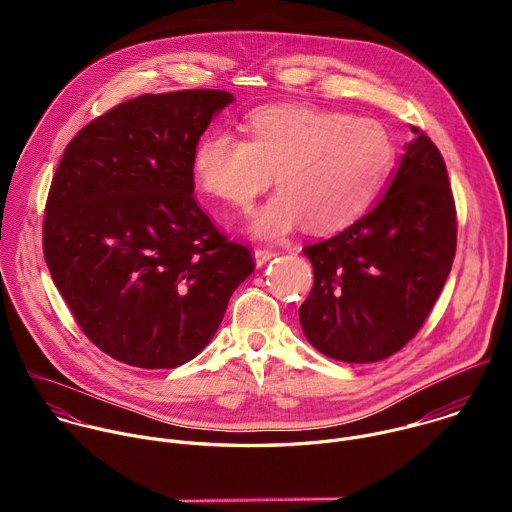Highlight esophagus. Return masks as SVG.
I'll return each instance as SVG.
<instances>
[{"label":"esophagus","mask_w":512,"mask_h":512,"mask_svg":"<svg viewBox=\"0 0 512 512\" xmlns=\"http://www.w3.org/2000/svg\"><path fill=\"white\" fill-rule=\"evenodd\" d=\"M273 257H275V251H271V249H265V247H257L255 249V263L257 265H263V263H267Z\"/></svg>","instance_id":"obj_1"}]
</instances>
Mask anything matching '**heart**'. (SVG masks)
<instances>
[{
  "label": "heart",
  "mask_w": 512,
  "mask_h": 512,
  "mask_svg": "<svg viewBox=\"0 0 512 512\" xmlns=\"http://www.w3.org/2000/svg\"><path fill=\"white\" fill-rule=\"evenodd\" d=\"M245 135H202L192 174L208 196L237 208H249L275 174L279 192L249 221L261 239L306 221L320 233L350 227L377 202L397 162L395 139L381 121L314 105L257 109L245 119Z\"/></svg>",
  "instance_id": "b5f03b06"
}]
</instances>
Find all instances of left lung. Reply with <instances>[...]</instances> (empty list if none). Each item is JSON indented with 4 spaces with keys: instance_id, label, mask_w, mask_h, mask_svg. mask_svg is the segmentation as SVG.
<instances>
[{
    "instance_id": "obj_1",
    "label": "left lung",
    "mask_w": 512,
    "mask_h": 512,
    "mask_svg": "<svg viewBox=\"0 0 512 512\" xmlns=\"http://www.w3.org/2000/svg\"><path fill=\"white\" fill-rule=\"evenodd\" d=\"M385 196L342 233L306 245L314 285L300 324L314 348L342 362H377L423 326L456 257L458 218L446 162L411 127Z\"/></svg>"
}]
</instances>
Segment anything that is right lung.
Segmentation results:
<instances>
[{"instance_id": "add662e5", "label": "right lung", "mask_w": 512, "mask_h": 512, "mask_svg": "<svg viewBox=\"0 0 512 512\" xmlns=\"http://www.w3.org/2000/svg\"><path fill=\"white\" fill-rule=\"evenodd\" d=\"M233 95H141L70 139L50 184L42 245L83 334L139 369L194 358L255 269L194 198L192 154Z\"/></svg>"}]
</instances>
